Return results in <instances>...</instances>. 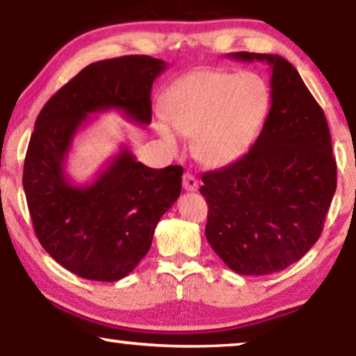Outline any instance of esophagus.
Segmentation results:
<instances>
[{"mask_svg": "<svg viewBox=\"0 0 356 356\" xmlns=\"http://www.w3.org/2000/svg\"><path fill=\"white\" fill-rule=\"evenodd\" d=\"M182 184H184V188H186L187 192H195L198 188V181L195 177H193L192 174H188V172L184 174Z\"/></svg>", "mask_w": 356, "mask_h": 356, "instance_id": "34e87169", "label": "esophagus"}]
</instances>
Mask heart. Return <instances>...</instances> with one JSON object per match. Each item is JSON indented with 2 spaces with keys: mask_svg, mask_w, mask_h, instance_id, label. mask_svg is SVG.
<instances>
[{
  "mask_svg": "<svg viewBox=\"0 0 356 356\" xmlns=\"http://www.w3.org/2000/svg\"><path fill=\"white\" fill-rule=\"evenodd\" d=\"M268 106L270 89L257 73L197 71L170 86L164 97L168 118H156L154 130L169 149L181 146L179 134L192 136L193 156L221 168L249 149Z\"/></svg>",
  "mask_w": 356,
  "mask_h": 356,
  "instance_id": "heart-1",
  "label": "heart"
}]
</instances>
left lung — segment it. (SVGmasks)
Masks as SVG:
<instances>
[{"label":"left lung","instance_id":"1","mask_svg":"<svg viewBox=\"0 0 356 356\" xmlns=\"http://www.w3.org/2000/svg\"><path fill=\"white\" fill-rule=\"evenodd\" d=\"M270 66V112L248 153L202 175L205 234L239 275H270L300 260L322 233L337 187V164L324 111L280 55L236 51Z\"/></svg>","mask_w":356,"mask_h":356}]
</instances>
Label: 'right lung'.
Listing matches in <instances>:
<instances>
[{
  "mask_svg": "<svg viewBox=\"0 0 356 356\" xmlns=\"http://www.w3.org/2000/svg\"><path fill=\"white\" fill-rule=\"evenodd\" d=\"M165 66L148 55L88 65L35 120L22 175L32 225L50 257L86 280L117 282L134 272L181 195L184 169H151L122 145L91 184L78 186L65 169L71 145L92 113L117 111L149 125L151 88Z\"/></svg>",
  "mask_w": 356,
  "mask_h": 356,
  "instance_id": "right-lung-1",
  "label": "right lung"
}]
</instances>
